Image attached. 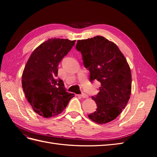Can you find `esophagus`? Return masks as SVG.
<instances>
[{"label":"esophagus","instance_id":"34e87169","mask_svg":"<svg viewBox=\"0 0 157 157\" xmlns=\"http://www.w3.org/2000/svg\"><path fill=\"white\" fill-rule=\"evenodd\" d=\"M80 96L82 97V98H88V96L86 95V94H85V93H82V94L80 95Z\"/></svg>","mask_w":157,"mask_h":157}]
</instances>
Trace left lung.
Masks as SVG:
<instances>
[{
	"label": "left lung",
	"instance_id": "obj_1",
	"mask_svg": "<svg viewBox=\"0 0 157 157\" xmlns=\"http://www.w3.org/2000/svg\"><path fill=\"white\" fill-rule=\"evenodd\" d=\"M75 48L82 54L90 81L101 83L99 92L92 96L96 111L89 118L98 124L114 120L122 112L131 93V72L117 45L102 36L78 40Z\"/></svg>",
	"mask_w": 157,
	"mask_h": 157
}]
</instances>
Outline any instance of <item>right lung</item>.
I'll use <instances>...</instances> for the list:
<instances>
[{
    "instance_id": "obj_1",
    "label": "right lung",
    "mask_w": 157,
    "mask_h": 157,
    "mask_svg": "<svg viewBox=\"0 0 157 157\" xmlns=\"http://www.w3.org/2000/svg\"><path fill=\"white\" fill-rule=\"evenodd\" d=\"M75 40L49 39L40 44L29 57L22 75V86L33 111L44 118L61 113L74 94L66 91L57 78L58 65Z\"/></svg>"
}]
</instances>
